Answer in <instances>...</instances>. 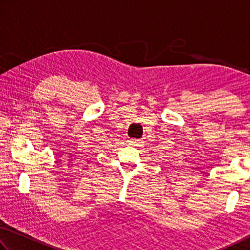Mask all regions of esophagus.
<instances>
[{"mask_svg": "<svg viewBox=\"0 0 250 250\" xmlns=\"http://www.w3.org/2000/svg\"><path fill=\"white\" fill-rule=\"evenodd\" d=\"M129 144H130V145H133V146L137 145V144H138V139H135V138L129 139Z\"/></svg>", "mask_w": 250, "mask_h": 250, "instance_id": "34e87169", "label": "esophagus"}]
</instances>
